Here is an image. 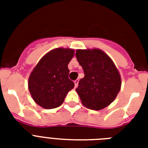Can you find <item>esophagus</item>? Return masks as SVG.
I'll list each match as a JSON object with an SVG mask.
<instances>
[{
    "label": "esophagus",
    "instance_id": "obj_1",
    "mask_svg": "<svg viewBox=\"0 0 148 148\" xmlns=\"http://www.w3.org/2000/svg\"><path fill=\"white\" fill-rule=\"evenodd\" d=\"M74 82V85H75V88H77V85H78L79 80H78V79H77V80H75Z\"/></svg>",
    "mask_w": 148,
    "mask_h": 148
}]
</instances>
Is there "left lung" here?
Returning a JSON list of instances; mask_svg holds the SVG:
<instances>
[{
  "mask_svg": "<svg viewBox=\"0 0 148 148\" xmlns=\"http://www.w3.org/2000/svg\"><path fill=\"white\" fill-rule=\"evenodd\" d=\"M77 60L84 70V77L76 90L88 108L98 110L114 101L121 81L119 72L109 57L99 49L77 50Z\"/></svg>",
  "mask_w": 148,
  "mask_h": 148,
  "instance_id": "1",
  "label": "left lung"
}]
</instances>
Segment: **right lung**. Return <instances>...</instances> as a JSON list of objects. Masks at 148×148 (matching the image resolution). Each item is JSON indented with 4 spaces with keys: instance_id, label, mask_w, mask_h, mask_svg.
Returning <instances> with one entry per match:
<instances>
[{
    "instance_id": "add662e5",
    "label": "right lung",
    "mask_w": 148,
    "mask_h": 148,
    "mask_svg": "<svg viewBox=\"0 0 148 148\" xmlns=\"http://www.w3.org/2000/svg\"><path fill=\"white\" fill-rule=\"evenodd\" d=\"M74 50L57 48L45 54L38 62L28 80V88L34 101L46 109L59 107L74 83L68 77L67 65Z\"/></svg>"
}]
</instances>
